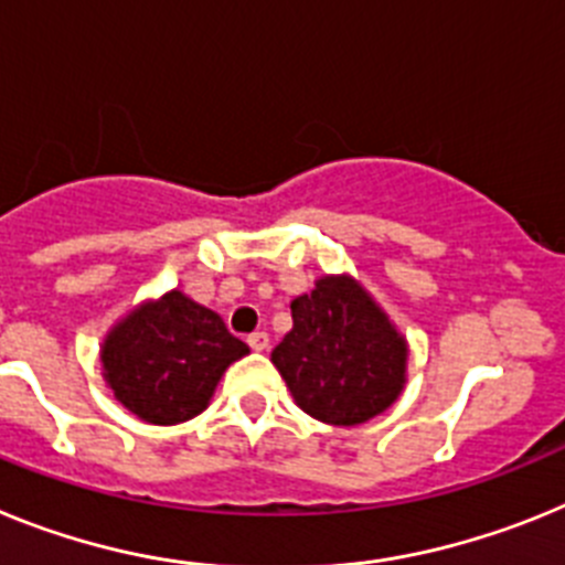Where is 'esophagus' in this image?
<instances>
[{"label": "esophagus", "mask_w": 565, "mask_h": 565, "mask_svg": "<svg viewBox=\"0 0 565 565\" xmlns=\"http://www.w3.org/2000/svg\"><path fill=\"white\" fill-rule=\"evenodd\" d=\"M248 344H252V351H257V353L268 351V333L266 331L252 333V337H248Z\"/></svg>", "instance_id": "34e87169"}]
</instances>
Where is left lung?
<instances>
[{
    "label": "left lung",
    "instance_id": "obj_1",
    "mask_svg": "<svg viewBox=\"0 0 565 565\" xmlns=\"http://www.w3.org/2000/svg\"><path fill=\"white\" fill-rule=\"evenodd\" d=\"M291 319L271 362L308 416L356 427L402 396L411 344L356 277H319L291 302Z\"/></svg>",
    "mask_w": 565,
    "mask_h": 565
}]
</instances>
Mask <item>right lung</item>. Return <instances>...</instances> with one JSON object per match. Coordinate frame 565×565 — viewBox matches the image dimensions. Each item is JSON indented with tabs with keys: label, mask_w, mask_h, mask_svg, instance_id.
Returning a JSON list of instances; mask_svg holds the SVG:
<instances>
[{
	"label": "right lung",
	"mask_w": 565,
	"mask_h": 565,
	"mask_svg": "<svg viewBox=\"0 0 565 565\" xmlns=\"http://www.w3.org/2000/svg\"><path fill=\"white\" fill-rule=\"evenodd\" d=\"M246 353L221 313L172 288L124 313L98 359L115 402L141 422L169 427L201 416L228 364Z\"/></svg>",
	"instance_id": "add662e5"
}]
</instances>
